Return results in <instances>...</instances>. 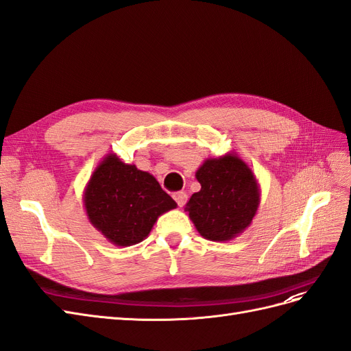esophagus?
I'll return each mask as SVG.
<instances>
[{
  "label": "esophagus",
  "instance_id": "obj_1",
  "mask_svg": "<svg viewBox=\"0 0 351 351\" xmlns=\"http://www.w3.org/2000/svg\"><path fill=\"white\" fill-rule=\"evenodd\" d=\"M173 198H175V202L178 203V206L182 207V206L186 203L188 195H186V193H184V191H179V193H175V194H173Z\"/></svg>",
  "mask_w": 351,
  "mask_h": 351
}]
</instances>
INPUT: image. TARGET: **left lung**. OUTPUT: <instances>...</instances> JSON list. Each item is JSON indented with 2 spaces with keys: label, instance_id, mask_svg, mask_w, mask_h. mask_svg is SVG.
<instances>
[{
  "label": "left lung",
  "instance_id": "1",
  "mask_svg": "<svg viewBox=\"0 0 351 351\" xmlns=\"http://www.w3.org/2000/svg\"><path fill=\"white\" fill-rule=\"evenodd\" d=\"M202 185L185 206L198 234L210 241H231L252 223L260 204L253 170L237 153L207 158L197 169Z\"/></svg>",
  "mask_w": 351,
  "mask_h": 351
}]
</instances>
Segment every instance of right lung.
Returning a JSON list of instances; mask_svg holds the SVG:
<instances>
[{"label": "right lung", "instance_id": "add662e5", "mask_svg": "<svg viewBox=\"0 0 351 351\" xmlns=\"http://www.w3.org/2000/svg\"><path fill=\"white\" fill-rule=\"evenodd\" d=\"M84 206L89 222L107 241L129 247L144 241L158 216L178 204L152 173L110 153L89 178Z\"/></svg>", "mask_w": 351, "mask_h": 351}]
</instances>
